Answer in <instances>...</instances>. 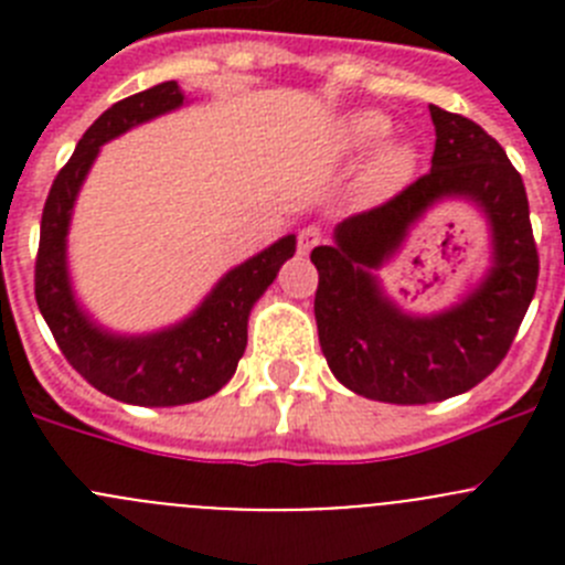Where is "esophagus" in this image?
<instances>
[{
	"instance_id": "34e87169",
	"label": "esophagus",
	"mask_w": 565,
	"mask_h": 565,
	"mask_svg": "<svg viewBox=\"0 0 565 565\" xmlns=\"http://www.w3.org/2000/svg\"><path fill=\"white\" fill-rule=\"evenodd\" d=\"M322 239H326V232H322V228H319V226H306V228H299L297 246H299V252L308 254V252H311V248H317L319 243H322Z\"/></svg>"
}]
</instances>
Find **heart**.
Segmentation results:
<instances>
[{"mask_svg": "<svg viewBox=\"0 0 565 565\" xmlns=\"http://www.w3.org/2000/svg\"><path fill=\"white\" fill-rule=\"evenodd\" d=\"M391 135V121L382 113H359L348 127V138L353 147L373 149ZM413 169V152L407 147H387L373 163L371 181L379 189H393L398 183L407 181V174Z\"/></svg>", "mask_w": 565, "mask_h": 565, "instance_id": "heart-1", "label": "heart"}]
</instances>
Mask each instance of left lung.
Listing matches in <instances>:
<instances>
[{
    "label": "left lung",
    "instance_id": "left-lung-1",
    "mask_svg": "<svg viewBox=\"0 0 565 565\" xmlns=\"http://www.w3.org/2000/svg\"><path fill=\"white\" fill-rule=\"evenodd\" d=\"M436 152L430 172L391 201L351 214L333 246H317L313 313L333 376L376 402L427 404L476 387L512 348L535 297L537 243L523 178L501 143L458 113L430 104ZM469 196L493 221L497 268L461 307L407 318L377 294L370 268L397 247L406 226L438 196Z\"/></svg>",
    "mask_w": 565,
    "mask_h": 565
}]
</instances>
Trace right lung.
Segmentation results:
<instances>
[{
	"mask_svg": "<svg viewBox=\"0 0 565 565\" xmlns=\"http://www.w3.org/2000/svg\"><path fill=\"white\" fill-rule=\"evenodd\" d=\"M183 93L178 82H163L113 104L82 135L76 152L58 169L42 212L36 252V302L58 351L96 391L118 402L143 407L201 402L234 376L246 351L248 311L277 277L279 266L297 252L294 234L259 252L248 263L228 271L183 326L141 339L109 337L89 326V319L73 302L64 268V237L70 209L76 201L89 163L98 147L135 124L181 107Z\"/></svg>",
	"mask_w": 565,
	"mask_h": 565,
	"instance_id": "right-lung-1",
	"label": "right lung"
}]
</instances>
